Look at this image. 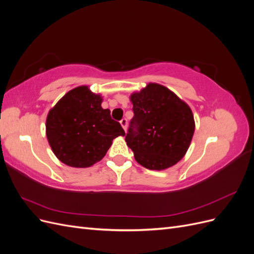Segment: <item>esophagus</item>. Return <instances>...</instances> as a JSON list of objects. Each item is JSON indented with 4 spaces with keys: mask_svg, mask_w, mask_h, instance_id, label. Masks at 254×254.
<instances>
[{
    "mask_svg": "<svg viewBox=\"0 0 254 254\" xmlns=\"http://www.w3.org/2000/svg\"><path fill=\"white\" fill-rule=\"evenodd\" d=\"M120 123H121V125H122L123 129H124L125 131H126V129H127V120H126V119H122V120L120 121Z\"/></svg>",
    "mask_w": 254,
    "mask_h": 254,
    "instance_id": "34e87169",
    "label": "esophagus"
}]
</instances>
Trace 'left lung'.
<instances>
[{
  "label": "left lung",
  "instance_id": "8db88e82",
  "mask_svg": "<svg viewBox=\"0 0 254 254\" xmlns=\"http://www.w3.org/2000/svg\"><path fill=\"white\" fill-rule=\"evenodd\" d=\"M130 99L133 118L125 140L137 163L156 171L175 165L186 155L194 134L190 107L158 83H149Z\"/></svg>",
  "mask_w": 254,
  "mask_h": 254
}]
</instances>
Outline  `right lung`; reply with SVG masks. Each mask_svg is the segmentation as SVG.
Segmentation results:
<instances>
[{"mask_svg": "<svg viewBox=\"0 0 254 254\" xmlns=\"http://www.w3.org/2000/svg\"><path fill=\"white\" fill-rule=\"evenodd\" d=\"M102 98L88 87L75 88L50 110L47 136L55 156L73 167H89L102 160L119 135H125Z\"/></svg>", "mask_w": 254, "mask_h": 254, "instance_id": "add662e5", "label": "right lung"}]
</instances>
